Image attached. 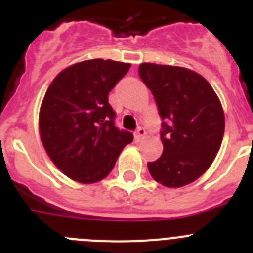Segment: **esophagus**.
<instances>
[{
  "mask_svg": "<svg viewBox=\"0 0 253 253\" xmlns=\"http://www.w3.org/2000/svg\"><path fill=\"white\" fill-rule=\"evenodd\" d=\"M146 134H147L146 129L143 128V126H138L134 135H135V139L140 140V139H143V138H144V135H146Z\"/></svg>",
  "mask_w": 253,
  "mask_h": 253,
  "instance_id": "1",
  "label": "esophagus"
}]
</instances>
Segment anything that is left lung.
<instances>
[{
    "label": "left lung",
    "instance_id": "1",
    "mask_svg": "<svg viewBox=\"0 0 253 253\" xmlns=\"http://www.w3.org/2000/svg\"><path fill=\"white\" fill-rule=\"evenodd\" d=\"M142 81L161 116L163 153L149 173L167 187H181L209 169L224 135V113L209 82L182 67L142 63Z\"/></svg>",
    "mask_w": 253,
    "mask_h": 253
}]
</instances>
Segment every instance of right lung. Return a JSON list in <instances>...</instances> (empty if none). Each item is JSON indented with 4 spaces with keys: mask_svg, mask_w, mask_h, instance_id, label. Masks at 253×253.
Here are the masks:
<instances>
[{
    "mask_svg": "<svg viewBox=\"0 0 253 253\" xmlns=\"http://www.w3.org/2000/svg\"><path fill=\"white\" fill-rule=\"evenodd\" d=\"M129 63L84 60L53 80L40 107V138L55 166L72 180L93 184L106 177L133 134L115 125L109 92Z\"/></svg>",
    "mask_w": 253,
    "mask_h": 253,
    "instance_id": "1",
    "label": "right lung"
}]
</instances>
